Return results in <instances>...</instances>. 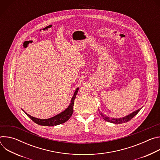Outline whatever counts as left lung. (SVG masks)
<instances>
[{"mask_svg": "<svg viewBox=\"0 0 160 160\" xmlns=\"http://www.w3.org/2000/svg\"><path fill=\"white\" fill-rule=\"evenodd\" d=\"M141 109V108L136 110L135 111H133V112L130 113V115L123 117V118H110L109 117H107L106 115H104L103 113H102L101 111H99V114L103 118V119L107 122H109L110 123H115V124H120V123H125L127 122L128 121H130L132 118H133V117H135L137 114H138L140 110Z\"/></svg>", "mask_w": 160, "mask_h": 160, "instance_id": "8db88e82", "label": "left lung"}]
</instances>
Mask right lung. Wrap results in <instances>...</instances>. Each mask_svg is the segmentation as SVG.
<instances>
[{"instance_id":"obj_1","label":"right lung","mask_w":160,"mask_h":160,"mask_svg":"<svg viewBox=\"0 0 160 160\" xmlns=\"http://www.w3.org/2000/svg\"><path fill=\"white\" fill-rule=\"evenodd\" d=\"M78 89H79V88H77L76 89L75 92L74 93V95L71 100V103L69 105V106H68L64 111H63L61 113L58 114V115H57L52 118H50L48 119H39V118H37L30 116L27 112H25L26 115L32 120H33L35 123H36L38 125H42V126H56L58 125L64 123L70 118V117H72V114L73 112L74 101L75 99L76 95L77 94Z\"/></svg>"}]
</instances>
